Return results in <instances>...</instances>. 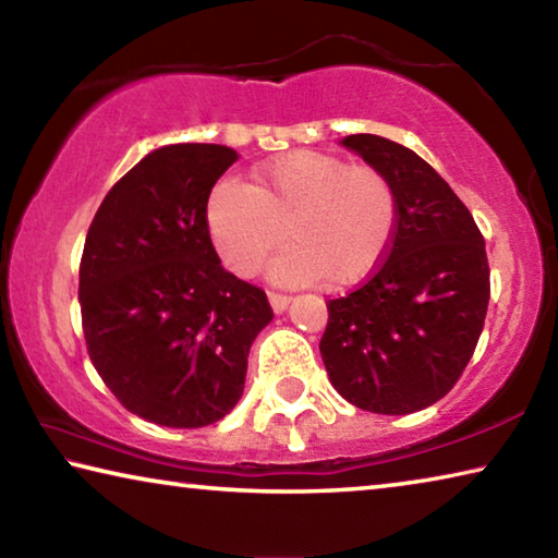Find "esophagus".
Wrapping results in <instances>:
<instances>
[{
  "mask_svg": "<svg viewBox=\"0 0 558 558\" xmlns=\"http://www.w3.org/2000/svg\"><path fill=\"white\" fill-rule=\"evenodd\" d=\"M268 300H270V307H272V313H286L288 310V305H290V295H280V292H268Z\"/></svg>",
  "mask_w": 558,
  "mask_h": 558,
  "instance_id": "obj_1",
  "label": "esophagus"
}]
</instances>
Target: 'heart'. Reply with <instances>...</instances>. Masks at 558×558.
<instances>
[{
  "mask_svg": "<svg viewBox=\"0 0 558 558\" xmlns=\"http://www.w3.org/2000/svg\"><path fill=\"white\" fill-rule=\"evenodd\" d=\"M393 229L389 179L313 149H292L258 165L251 184L221 179L206 199V231L235 276L256 272L286 235L290 245L268 268L286 286L319 278L329 288L356 286L386 256Z\"/></svg>",
  "mask_w": 558,
  "mask_h": 558,
  "instance_id": "obj_1",
  "label": "heart"
}]
</instances>
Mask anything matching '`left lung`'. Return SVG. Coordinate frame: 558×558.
<instances>
[{
  "mask_svg": "<svg viewBox=\"0 0 558 558\" xmlns=\"http://www.w3.org/2000/svg\"><path fill=\"white\" fill-rule=\"evenodd\" d=\"M342 145L391 182L396 229L379 270L327 302L319 352L342 399L405 415L442 399L475 352L489 302L485 239L413 149L379 135H347Z\"/></svg>",
  "mask_w": 558,
  "mask_h": 558,
  "instance_id": "8db88e82",
  "label": "left lung"
}]
</instances>
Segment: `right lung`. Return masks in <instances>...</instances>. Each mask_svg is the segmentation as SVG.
<instances>
[{
  "mask_svg": "<svg viewBox=\"0 0 558 558\" xmlns=\"http://www.w3.org/2000/svg\"><path fill=\"white\" fill-rule=\"evenodd\" d=\"M239 153L179 143L145 155L110 189L81 258L90 362L130 413L167 428L221 421L243 396L266 292L223 270L206 199Z\"/></svg>",
  "mask_w": 558,
  "mask_h": 558,
  "instance_id": "add662e5",
  "label": "right lung"
}]
</instances>
